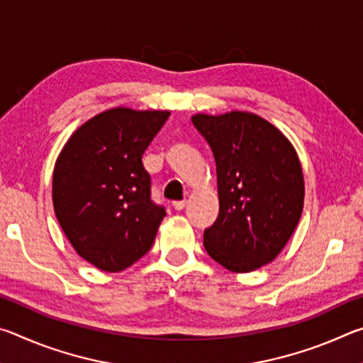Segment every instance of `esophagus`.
<instances>
[{"mask_svg": "<svg viewBox=\"0 0 363 363\" xmlns=\"http://www.w3.org/2000/svg\"><path fill=\"white\" fill-rule=\"evenodd\" d=\"M186 203L187 201L186 200H176V201H173V206H174V210H177V211H181L184 206H186Z\"/></svg>", "mask_w": 363, "mask_h": 363, "instance_id": "obj_1", "label": "esophagus"}]
</instances>
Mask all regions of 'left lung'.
Wrapping results in <instances>:
<instances>
[{
    "label": "left lung",
    "instance_id": "left-lung-1",
    "mask_svg": "<svg viewBox=\"0 0 363 363\" xmlns=\"http://www.w3.org/2000/svg\"><path fill=\"white\" fill-rule=\"evenodd\" d=\"M192 123L211 147L218 174L219 214L203 245L220 266L250 272L275 259L299 223L304 177L296 150L255 113H199Z\"/></svg>",
    "mask_w": 363,
    "mask_h": 363
}]
</instances>
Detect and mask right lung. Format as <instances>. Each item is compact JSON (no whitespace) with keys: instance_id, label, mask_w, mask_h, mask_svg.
I'll use <instances>...</instances> for the list:
<instances>
[{"instance_id":"obj_1","label":"right lung","mask_w":363,"mask_h":363,"mask_svg":"<svg viewBox=\"0 0 363 363\" xmlns=\"http://www.w3.org/2000/svg\"><path fill=\"white\" fill-rule=\"evenodd\" d=\"M167 110L112 108L73 133L52 174V203L77 253L106 272H120L152 248L167 216L152 200L143 164Z\"/></svg>"}]
</instances>
